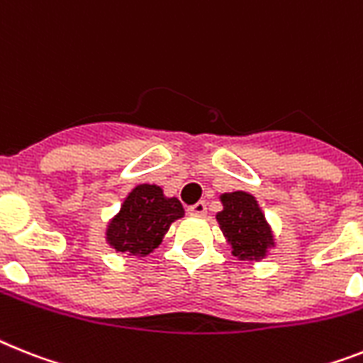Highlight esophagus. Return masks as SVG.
<instances>
[{"mask_svg": "<svg viewBox=\"0 0 363 363\" xmlns=\"http://www.w3.org/2000/svg\"><path fill=\"white\" fill-rule=\"evenodd\" d=\"M188 214L197 216V218H203V216H206V203H205V201H199V203H196V205L188 206Z\"/></svg>", "mask_w": 363, "mask_h": 363, "instance_id": "34e87169", "label": "esophagus"}]
</instances>
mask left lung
Returning <instances> with one entry per match:
<instances>
[{
  "label": "left lung",
  "instance_id": "obj_1",
  "mask_svg": "<svg viewBox=\"0 0 363 363\" xmlns=\"http://www.w3.org/2000/svg\"><path fill=\"white\" fill-rule=\"evenodd\" d=\"M221 206L216 214L228 247L238 260L260 262L277 247V238L257 197L249 191H225L219 196Z\"/></svg>",
  "mask_w": 363,
  "mask_h": 363
}]
</instances>
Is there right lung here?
<instances>
[{
    "instance_id": "right-lung-1",
    "label": "right lung",
    "mask_w": 363,
    "mask_h": 363,
    "mask_svg": "<svg viewBox=\"0 0 363 363\" xmlns=\"http://www.w3.org/2000/svg\"><path fill=\"white\" fill-rule=\"evenodd\" d=\"M181 218L184 208L177 197L164 196L158 184H136L108 219L105 242L114 251L144 258L162 243L173 221Z\"/></svg>"
}]
</instances>
